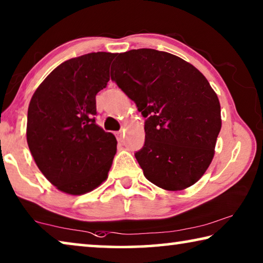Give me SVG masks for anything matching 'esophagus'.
Wrapping results in <instances>:
<instances>
[{
    "mask_svg": "<svg viewBox=\"0 0 263 263\" xmlns=\"http://www.w3.org/2000/svg\"><path fill=\"white\" fill-rule=\"evenodd\" d=\"M123 135H124V130H120L119 132H117V136H118V138L122 140V138H123Z\"/></svg>",
    "mask_w": 263,
    "mask_h": 263,
    "instance_id": "esophagus-1",
    "label": "esophagus"
}]
</instances>
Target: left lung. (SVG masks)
I'll return each instance as SVG.
<instances>
[{
    "label": "left lung",
    "mask_w": 263,
    "mask_h": 263,
    "mask_svg": "<svg viewBox=\"0 0 263 263\" xmlns=\"http://www.w3.org/2000/svg\"><path fill=\"white\" fill-rule=\"evenodd\" d=\"M111 79L145 120V144L136 152L144 176L166 191L194 185L214 157L221 109L199 70L172 53L138 49L119 53Z\"/></svg>",
    "instance_id": "left-lung-1"
}]
</instances>
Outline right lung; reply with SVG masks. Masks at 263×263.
Instances as JSON below:
<instances>
[{
    "label": "right lung",
    "mask_w": 263,
    "mask_h": 263,
    "mask_svg": "<svg viewBox=\"0 0 263 263\" xmlns=\"http://www.w3.org/2000/svg\"><path fill=\"white\" fill-rule=\"evenodd\" d=\"M116 53L91 52L58 65L32 95L27 141L37 167L57 190L81 195L106 180L116 137L96 124V95L110 81Z\"/></svg>",
    "instance_id": "1"
}]
</instances>
